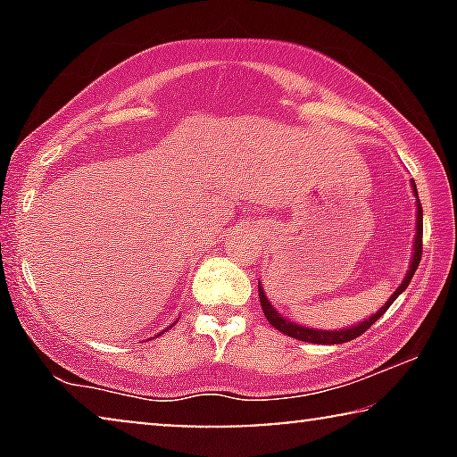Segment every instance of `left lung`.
<instances>
[{
  "instance_id": "1",
  "label": "left lung",
  "mask_w": 457,
  "mask_h": 457,
  "mask_svg": "<svg viewBox=\"0 0 457 457\" xmlns=\"http://www.w3.org/2000/svg\"><path fill=\"white\" fill-rule=\"evenodd\" d=\"M411 189H414V195H416V239H414V253H411V262H410V270L405 272V278L403 283L397 287V291L393 293L389 297V302H386L383 308H380L377 314L366 318V320H361L358 324H353V327H347V328H339V330H318V328H308V327H302V324H295L291 322L289 318L280 316L277 310L272 308V303L268 302L264 289H262V285H258V291H260V303H262V312H264L266 320L272 324L274 328L280 330L283 335H289L293 339H299V341H310V343H322V345H335V343H347V341H353L355 337L364 335L368 328L372 327L374 322L378 320L380 316L385 314L386 310H389V305L395 302V299L402 295V293L408 289L411 277H414L418 264H420V258H422V205H420V199H418V191H416V183L411 180Z\"/></svg>"
}]
</instances>
